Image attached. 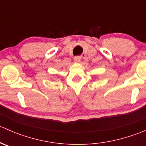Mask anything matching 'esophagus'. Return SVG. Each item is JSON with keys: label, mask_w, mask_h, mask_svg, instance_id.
Returning a JSON list of instances; mask_svg holds the SVG:
<instances>
[{"label": "esophagus", "mask_w": 146, "mask_h": 146, "mask_svg": "<svg viewBox=\"0 0 146 146\" xmlns=\"http://www.w3.org/2000/svg\"><path fill=\"white\" fill-rule=\"evenodd\" d=\"M80 60H81V57L79 56H77L74 57V61H75V62H80Z\"/></svg>", "instance_id": "esophagus-1"}]
</instances>
